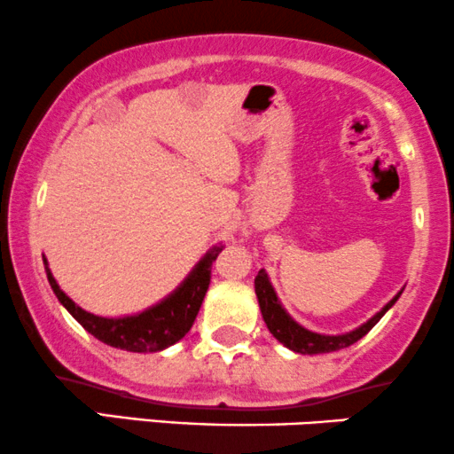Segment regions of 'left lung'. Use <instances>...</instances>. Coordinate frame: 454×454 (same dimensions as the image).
Segmentation results:
<instances>
[{"instance_id": "left-lung-1", "label": "left lung", "mask_w": 454, "mask_h": 454, "mask_svg": "<svg viewBox=\"0 0 454 454\" xmlns=\"http://www.w3.org/2000/svg\"><path fill=\"white\" fill-rule=\"evenodd\" d=\"M255 296H258L262 317H264L270 334L275 336L281 345H286L287 348H292V351H296V353L315 355V353L340 351V348L351 347L353 342H357L359 338H364L376 324H379L380 317H383L387 310L395 304V300L400 298V294H397V296L393 298L389 304H385V309L379 310L372 319L365 321V324L359 325L357 330L347 332V334H340V336L315 334V332L304 330L302 325H298L296 321H294L292 317L286 313V309L281 307L279 300H277V294H275V289H272L269 275H266L264 269H262L258 272V277H255Z\"/></svg>"}]
</instances>
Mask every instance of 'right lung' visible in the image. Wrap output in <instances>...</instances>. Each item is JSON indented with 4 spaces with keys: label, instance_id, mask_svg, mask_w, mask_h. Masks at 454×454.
<instances>
[{
    "label": "right lung",
    "instance_id": "obj_1",
    "mask_svg": "<svg viewBox=\"0 0 454 454\" xmlns=\"http://www.w3.org/2000/svg\"><path fill=\"white\" fill-rule=\"evenodd\" d=\"M223 247L215 245L203 260L196 264V269L190 272L188 279L179 286L171 296L162 300L156 307L144 310V313L133 317H120V319H107V317L92 315L89 310L80 309L65 292L57 286L54 277L46 266L48 283L52 292L57 294L59 302L74 315V319L84 327L89 334L99 338L109 347L122 348L130 353H145V351H162V348L175 345L177 340L188 334L192 327L196 315H199L200 304L209 289L211 283V266ZM46 262V260H43Z\"/></svg>",
    "mask_w": 454,
    "mask_h": 454
}]
</instances>
